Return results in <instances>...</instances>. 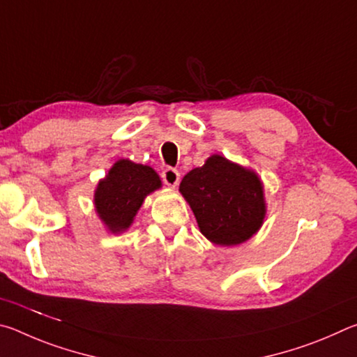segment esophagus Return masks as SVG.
<instances>
[{
    "instance_id": "34e87169",
    "label": "esophagus",
    "mask_w": 357,
    "mask_h": 357,
    "mask_svg": "<svg viewBox=\"0 0 357 357\" xmlns=\"http://www.w3.org/2000/svg\"><path fill=\"white\" fill-rule=\"evenodd\" d=\"M162 181H164L167 185H172V187L178 185V183H179V172L174 170V168H172V167L165 168V170L162 172Z\"/></svg>"
}]
</instances>
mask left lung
Wrapping results in <instances>:
<instances>
[{"label":"left lung","instance_id":"left-lung-1","mask_svg":"<svg viewBox=\"0 0 357 357\" xmlns=\"http://www.w3.org/2000/svg\"><path fill=\"white\" fill-rule=\"evenodd\" d=\"M179 192L200 231L217 245H238L263 225L266 203L258 174L223 155H211L203 167L187 173Z\"/></svg>","mask_w":357,"mask_h":357}]
</instances>
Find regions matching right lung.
Here are the masks:
<instances>
[{"mask_svg": "<svg viewBox=\"0 0 357 357\" xmlns=\"http://www.w3.org/2000/svg\"><path fill=\"white\" fill-rule=\"evenodd\" d=\"M159 187L162 181L153 168L121 159L96 187V213L112 233H123L132 225L146 195Z\"/></svg>", "mask_w": 357, "mask_h": 357, "instance_id": "add662e5", "label": "right lung"}]
</instances>
